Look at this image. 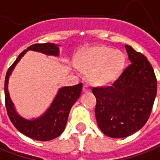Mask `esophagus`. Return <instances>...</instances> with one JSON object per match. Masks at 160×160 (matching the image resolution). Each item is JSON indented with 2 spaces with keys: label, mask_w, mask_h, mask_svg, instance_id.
<instances>
[{
  "label": "esophagus",
  "mask_w": 160,
  "mask_h": 160,
  "mask_svg": "<svg viewBox=\"0 0 160 160\" xmlns=\"http://www.w3.org/2000/svg\"><path fill=\"white\" fill-rule=\"evenodd\" d=\"M91 90H90V88H89L88 85L85 84L84 86H83V92L84 93H88V92H90Z\"/></svg>",
  "instance_id": "esophagus-1"
}]
</instances>
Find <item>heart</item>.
I'll use <instances>...</instances> for the list:
<instances>
[{
  "label": "heart",
  "instance_id": "obj_1",
  "mask_svg": "<svg viewBox=\"0 0 160 160\" xmlns=\"http://www.w3.org/2000/svg\"><path fill=\"white\" fill-rule=\"evenodd\" d=\"M125 60V55L121 51L107 46H97L84 52L77 63L80 70L89 72L91 82L96 85H107L120 76Z\"/></svg>",
  "mask_w": 160,
  "mask_h": 160
}]
</instances>
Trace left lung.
I'll return each mask as SVG.
<instances>
[{"label":"left lung","instance_id":"left-lung-1","mask_svg":"<svg viewBox=\"0 0 160 160\" xmlns=\"http://www.w3.org/2000/svg\"><path fill=\"white\" fill-rule=\"evenodd\" d=\"M130 64L112 85L93 88L100 130L113 138L129 137L146 123L157 94V79L147 58L125 45Z\"/></svg>","mask_w":160,"mask_h":160}]
</instances>
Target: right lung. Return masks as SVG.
<instances>
[{"label":"right lung","mask_w":160,"mask_h":160,"mask_svg":"<svg viewBox=\"0 0 160 160\" xmlns=\"http://www.w3.org/2000/svg\"><path fill=\"white\" fill-rule=\"evenodd\" d=\"M28 51L38 52L52 56L59 55L58 45L53 43H35L29 46L27 50H24L21 53L16 61L8 68L6 74L4 84L5 105L7 108L8 116L13 125L16 127L18 131L32 139L49 141L58 138L64 131L67 122L69 112L71 110L72 105L80 96L83 84L80 83L75 86L63 87L59 88L50 108L41 117L32 120H28L21 117L16 112V108L14 107V103L12 102L10 99L8 84L9 76L14 70L15 66Z\"/></svg>","instance_id":"right-lung-1"}]
</instances>
